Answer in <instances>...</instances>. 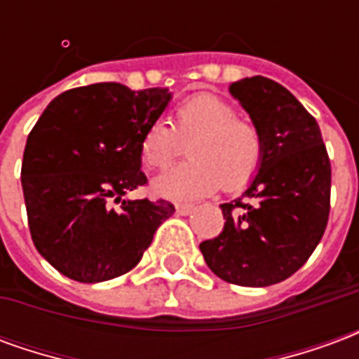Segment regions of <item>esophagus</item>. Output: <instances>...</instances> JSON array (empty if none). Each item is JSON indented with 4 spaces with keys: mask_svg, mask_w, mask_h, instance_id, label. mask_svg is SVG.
Returning a JSON list of instances; mask_svg holds the SVG:
<instances>
[{
    "mask_svg": "<svg viewBox=\"0 0 359 359\" xmlns=\"http://www.w3.org/2000/svg\"><path fill=\"white\" fill-rule=\"evenodd\" d=\"M192 211H194V205H192V203H179V205H177V213H179V215H190Z\"/></svg>",
    "mask_w": 359,
    "mask_h": 359,
    "instance_id": "34e87169",
    "label": "esophagus"
}]
</instances>
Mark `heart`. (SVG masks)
Returning <instances> with one entry per match:
<instances>
[{
	"label": "heart",
	"mask_w": 359,
	"mask_h": 359,
	"mask_svg": "<svg viewBox=\"0 0 359 359\" xmlns=\"http://www.w3.org/2000/svg\"><path fill=\"white\" fill-rule=\"evenodd\" d=\"M188 144L192 161L171 167L151 182L154 194L190 202L215 192L221 184L238 190L256 177L264 159V138L248 121L236 118L233 105L211 94H198L172 113V128L156 121L140 138L142 163L161 169Z\"/></svg>",
	"instance_id": "obj_1"
}]
</instances>
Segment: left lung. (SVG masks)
<instances>
[{"label": "left lung", "mask_w": 359, "mask_h": 359, "mask_svg": "<svg viewBox=\"0 0 359 359\" xmlns=\"http://www.w3.org/2000/svg\"><path fill=\"white\" fill-rule=\"evenodd\" d=\"M229 92L262 133L264 159L242 198L221 203L225 226L200 250L226 283L277 285L308 262L323 236L331 163L317 121L285 86L257 74Z\"/></svg>", "instance_id": "8db88e82"}]
</instances>
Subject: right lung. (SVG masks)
Here are the masks:
<instances>
[{"label": "right lung", "instance_id": "right-lung-1", "mask_svg": "<svg viewBox=\"0 0 359 359\" xmlns=\"http://www.w3.org/2000/svg\"><path fill=\"white\" fill-rule=\"evenodd\" d=\"M171 97L169 88L134 92L117 82L67 90L28 134L20 169L28 226L36 250L65 277L125 275L175 213L165 200L125 198L146 184L140 138Z\"/></svg>", "mask_w": 359, "mask_h": 359}]
</instances>
